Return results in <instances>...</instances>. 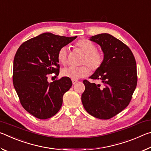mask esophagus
I'll use <instances>...</instances> for the list:
<instances>
[{
    "mask_svg": "<svg viewBox=\"0 0 151 151\" xmlns=\"http://www.w3.org/2000/svg\"><path fill=\"white\" fill-rule=\"evenodd\" d=\"M72 82H73V85H75V84H76V83H77L78 81L76 80V79H72Z\"/></svg>",
    "mask_w": 151,
    "mask_h": 151,
    "instance_id": "esophagus-1",
    "label": "esophagus"
}]
</instances>
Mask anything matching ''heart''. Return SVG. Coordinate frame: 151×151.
Returning a JSON list of instances; mask_svg holds the SVG:
<instances>
[{
	"mask_svg": "<svg viewBox=\"0 0 151 151\" xmlns=\"http://www.w3.org/2000/svg\"><path fill=\"white\" fill-rule=\"evenodd\" d=\"M75 47L84 54L82 60L83 66L78 67L65 68L62 70V75L72 79H78L85 77L90 73V67L92 70H96L101 67L104 61V54L101 50L96 49L93 42L86 39H81L75 43ZM68 48H60L57 53L58 60L63 65L68 63Z\"/></svg>",
	"mask_w": 151,
	"mask_h": 151,
	"instance_id": "heart-1",
	"label": "heart"
}]
</instances>
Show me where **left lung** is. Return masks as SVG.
I'll return each instance as SVG.
<instances>
[{"label":"left lung","instance_id":"left-lung-1","mask_svg":"<svg viewBox=\"0 0 151 151\" xmlns=\"http://www.w3.org/2000/svg\"><path fill=\"white\" fill-rule=\"evenodd\" d=\"M101 46L104 61L90 78L103 85L84 80L81 100L86 112L100 119H109L126 108L137 85L136 60L131 49L107 33L91 37Z\"/></svg>","mask_w":151,"mask_h":151}]
</instances>
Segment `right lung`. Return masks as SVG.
I'll return each mask as SVG.
<instances>
[{"mask_svg":"<svg viewBox=\"0 0 151 151\" xmlns=\"http://www.w3.org/2000/svg\"><path fill=\"white\" fill-rule=\"evenodd\" d=\"M76 37L45 32L18 48L13 62V85L22 107L36 118L49 119L61 108L63 96L71 87L72 81L64 76L48 83V75H58V50Z\"/></svg>","mask_w":151,"mask_h":151,"instance_id":"obj_1","label":"right lung"}]
</instances>
